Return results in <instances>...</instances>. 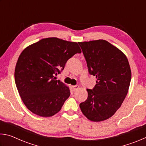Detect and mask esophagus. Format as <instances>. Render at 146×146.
<instances>
[{"instance_id": "34e87169", "label": "esophagus", "mask_w": 146, "mask_h": 146, "mask_svg": "<svg viewBox=\"0 0 146 146\" xmlns=\"http://www.w3.org/2000/svg\"><path fill=\"white\" fill-rule=\"evenodd\" d=\"M79 88V86L78 85H76V86H72V89L74 91H75L76 90H78Z\"/></svg>"}]
</instances>
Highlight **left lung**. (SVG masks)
<instances>
[{"instance_id": "obj_1", "label": "left lung", "mask_w": 146, "mask_h": 146, "mask_svg": "<svg viewBox=\"0 0 146 146\" xmlns=\"http://www.w3.org/2000/svg\"><path fill=\"white\" fill-rule=\"evenodd\" d=\"M86 58L88 71L96 76L88 98L80 104L86 117L93 122L108 119L120 108L126 97L131 71L126 56L105 40L78 42Z\"/></svg>"}]
</instances>
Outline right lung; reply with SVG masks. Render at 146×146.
<instances>
[{"mask_svg": "<svg viewBox=\"0 0 146 146\" xmlns=\"http://www.w3.org/2000/svg\"><path fill=\"white\" fill-rule=\"evenodd\" d=\"M77 53H81L77 43L56 37L41 39L22 51L16 64L15 80L22 100L30 111L49 117L61 110L70 91L55 76Z\"/></svg>", "mask_w": 146, "mask_h": 146, "instance_id": "1", "label": "right lung"}]
</instances>
